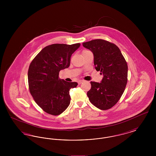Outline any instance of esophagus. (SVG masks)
Listing matches in <instances>:
<instances>
[{
    "label": "esophagus",
    "mask_w": 156,
    "mask_h": 156,
    "mask_svg": "<svg viewBox=\"0 0 156 156\" xmlns=\"http://www.w3.org/2000/svg\"><path fill=\"white\" fill-rule=\"evenodd\" d=\"M83 82V80H80V81H78V84H79V85H80V84H81Z\"/></svg>",
    "instance_id": "34e87169"
}]
</instances>
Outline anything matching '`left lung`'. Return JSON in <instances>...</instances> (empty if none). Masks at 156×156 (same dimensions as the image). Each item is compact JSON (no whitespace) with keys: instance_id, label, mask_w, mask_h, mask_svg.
I'll return each mask as SVG.
<instances>
[{"instance_id":"1","label":"left lung","mask_w":156,"mask_h":156,"mask_svg":"<svg viewBox=\"0 0 156 156\" xmlns=\"http://www.w3.org/2000/svg\"><path fill=\"white\" fill-rule=\"evenodd\" d=\"M94 57L96 70L104 77L101 82H90L87 95L90 102L101 110H107L122 97L127 82L128 67L120 49L108 41L97 39L82 43Z\"/></svg>"}]
</instances>
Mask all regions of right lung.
<instances>
[{"label":"right lung","mask_w":156,"mask_h":156,"mask_svg":"<svg viewBox=\"0 0 156 156\" xmlns=\"http://www.w3.org/2000/svg\"><path fill=\"white\" fill-rule=\"evenodd\" d=\"M80 45L46 46L30 63L28 71L30 94L36 104L48 114L59 115L70 104L69 90L75 88L78 83L59 79V73L69 67L71 57Z\"/></svg>","instance_id":"obj_1"}]
</instances>
